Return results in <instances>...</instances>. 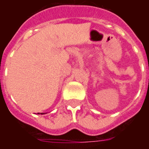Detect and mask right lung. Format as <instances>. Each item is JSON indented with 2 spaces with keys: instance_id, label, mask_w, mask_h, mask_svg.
I'll list each match as a JSON object with an SVG mask.
<instances>
[{
  "instance_id": "add662e5",
  "label": "right lung",
  "mask_w": 149,
  "mask_h": 149,
  "mask_svg": "<svg viewBox=\"0 0 149 149\" xmlns=\"http://www.w3.org/2000/svg\"><path fill=\"white\" fill-rule=\"evenodd\" d=\"M37 114H40L39 112H38V113H37ZM40 114H45V113H43V112H41V113H40Z\"/></svg>"
}]
</instances>
